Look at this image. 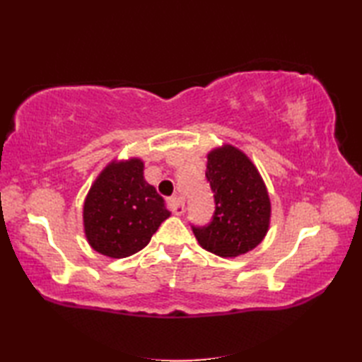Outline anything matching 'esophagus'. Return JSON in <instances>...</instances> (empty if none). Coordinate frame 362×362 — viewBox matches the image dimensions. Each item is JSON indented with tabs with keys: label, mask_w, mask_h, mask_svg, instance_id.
Returning a JSON list of instances; mask_svg holds the SVG:
<instances>
[{
	"label": "esophagus",
	"mask_w": 362,
	"mask_h": 362,
	"mask_svg": "<svg viewBox=\"0 0 362 362\" xmlns=\"http://www.w3.org/2000/svg\"><path fill=\"white\" fill-rule=\"evenodd\" d=\"M169 206H171V210L174 211V214L177 216H180V214L185 211V199L180 197V196H174L168 201Z\"/></svg>",
	"instance_id": "34e87169"
}]
</instances>
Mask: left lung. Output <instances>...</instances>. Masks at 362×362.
<instances>
[{
	"label": "left lung",
	"mask_w": 362,
	"mask_h": 362,
	"mask_svg": "<svg viewBox=\"0 0 362 362\" xmlns=\"http://www.w3.org/2000/svg\"><path fill=\"white\" fill-rule=\"evenodd\" d=\"M206 180L214 193L213 221L193 227L202 249L222 258L253 250L271 226V197L253 161L233 144H222L206 156Z\"/></svg>",
	"instance_id": "left-lung-1"
}]
</instances>
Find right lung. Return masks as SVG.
Segmentation results:
<instances>
[{"instance_id": "add662e5", "label": "right lung", "mask_w": 362, "mask_h": 362, "mask_svg": "<svg viewBox=\"0 0 362 362\" xmlns=\"http://www.w3.org/2000/svg\"><path fill=\"white\" fill-rule=\"evenodd\" d=\"M143 171L144 161L138 157L112 160L90 187L82 211L83 232L91 249L101 255H134L171 216Z\"/></svg>"}]
</instances>
